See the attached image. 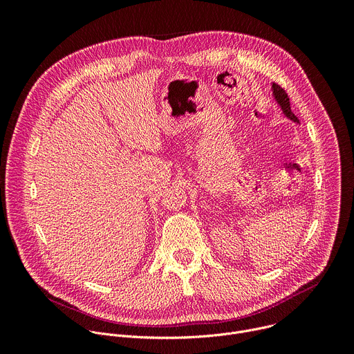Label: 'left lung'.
I'll use <instances>...</instances> for the list:
<instances>
[{
  "mask_svg": "<svg viewBox=\"0 0 354 354\" xmlns=\"http://www.w3.org/2000/svg\"><path fill=\"white\" fill-rule=\"evenodd\" d=\"M272 95H273L274 102L277 104V106H279V108H280V111L283 112V115H284L287 119H290L291 122H294V123L299 124V120H298V119H297V116L291 112L290 97H288V95L286 93V91H284L280 85H277V84L272 82Z\"/></svg>",
  "mask_w": 354,
  "mask_h": 354,
  "instance_id": "obj_1",
  "label": "left lung"
}]
</instances>
